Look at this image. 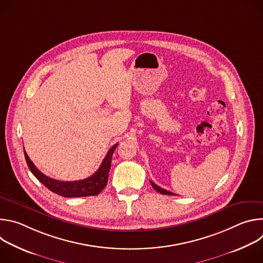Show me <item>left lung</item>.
<instances>
[{
  "label": "left lung",
  "mask_w": 263,
  "mask_h": 263,
  "mask_svg": "<svg viewBox=\"0 0 263 263\" xmlns=\"http://www.w3.org/2000/svg\"><path fill=\"white\" fill-rule=\"evenodd\" d=\"M149 183H151L153 189H154L155 191H157L159 194H161V195H167V196H175V194H173V193H171V192H168V191H165V190L161 189V187H159L158 185H156L154 182L149 181Z\"/></svg>",
  "instance_id": "obj_1"
}]
</instances>
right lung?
<instances>
[{
	"label": "right lung",
	"mask_w": 263,
	"mask_h": 263,
	"mask_svg": "<svg viewBox=\"0 0 263 263\" xmlns=\"http://www.w3.org/2000/svg\"><path fill=\"white\" fill-rule=\"evenodd\" d=\"M117 146H118V143L109 149L99 170L93 175H91L90 177L84 180L68 181V182L55 180L44 175L30 160L26 151H24V154L31 173L39 179L47 187V189L65 198H79V197L97 196L105 189V186L108 182V173L111 165V158H112V155H114V152Z\"/></svg>",
	"instance_id": "right-lung-1"
}]
</instances>
